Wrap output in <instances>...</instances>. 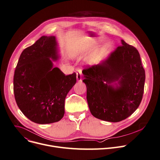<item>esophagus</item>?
<instances>
[{
	"label": "esophagus",
	"instance_id": "obj_1",
	"mask_svg": "<svg viewBox=\"0 0 160 160\" xmlns=\"http://www.w3.org/2000/svg\"><path fill=\"white\" fill-rule=\"evenodd\" d=\"M82 71L80 69H78L77 72V80L78 82L82 81Z\"/></svg>",
	"mask_w": 160,
	"mask_h": 160
}]
</instances>
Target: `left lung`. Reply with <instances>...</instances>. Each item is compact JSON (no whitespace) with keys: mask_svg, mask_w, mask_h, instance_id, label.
<instances>
[{"mask_svg":"<svg viewBox=\"0 0 160 160\" xmlns=\"http://www.w3.org/2000/svg\"><path fill=\"white\" fill-rule=\"evenodd\" d=\"M92 115L117 122L132 115L142 101L146 75L138 50L121 39L100 62L82 71Z\"/></svg>","mask_w":160,"mask_h":160,"instance_id":"left-lung-1","label":"left lung"}]
</instances>
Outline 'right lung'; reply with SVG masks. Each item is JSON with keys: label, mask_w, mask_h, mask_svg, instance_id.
Instances as JSON below:
<instances>
[{"label": "right lung", "mask_w": 160, "mask_h": 160, "mask_svg": "<svg viewBox=\"0 0 160 160\" xmlns=\"http://www.w3.org/2000/svg\"><path fill=\"white\" fill-rule=\"evenodd\" d=\"M61 58L55 36H41L21 53L13 78L17 104L31 121L40 124L59 121L65 98L77 82L76 73L66 76L53 62Z\"/></svg>", "instance_id": "add662e5"}]
</instances>
